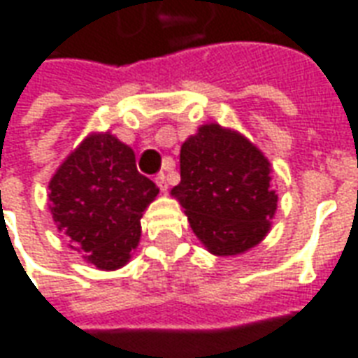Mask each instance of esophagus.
<instances>
[{"mask_svg": "<svg viewBox=\"0 0 358 358\" xmlns=\"http://www.w3.org/2000/svg\"><path fill=\"white\" fill-rule=\"evenodd\" d=\"M155 182L157 186L161 187V192H166V189H169V180H166V174H164V172H159V174H157Z\"/></svg>", "mask_w": 358, "mask_h": 358, "instance_id": "esophagus-1", "label": "esophagus"}]
</instances>
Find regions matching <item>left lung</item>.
<instances>
[{
    "instance_id": "1",
    "label": "left lung",
    "mask_w": 358,
    "mask_h": 358,
    "mask_svg": "<svg viewBox=\"0 0 358 358\" xmlns=\"http://www.w3.org/2000/svg\"><path fill=\"white\" fill-rule=\"evenodd\" d=\"M180 176L172 195L210 253L240 255L266 236L278 203L272 169L241 134L201 126L180 149Z\"/></svg>"
}]
</instances>
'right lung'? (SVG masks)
Listing matches in <instances>:
<instances>
[{
    "instance_id": "right-lung-1",
    "label": "right lung",
    "mask_w": 358,
    "mask_h": 358,
    "mask_svg": "<svg viewBox=\"0 0 358 358\" xmlns=\"http://www.w3.org/2000/svg\"><path fill=\"white\" fill-rule=\"evenodd\" d=\"M157 194L132 149L109 132L94 134L51 178L50 209L71 248L97 268L115 270L138 245L140 218Z\"/></svg>"
}]
</instances>
